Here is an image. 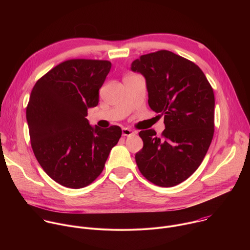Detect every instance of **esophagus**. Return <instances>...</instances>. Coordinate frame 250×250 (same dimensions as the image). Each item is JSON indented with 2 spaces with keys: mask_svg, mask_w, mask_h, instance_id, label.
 Returning a JSON list of instances; mask_svg holds the SVG:
<instances>
[{
  "mask_svg": "<svg viewBox=\"0 0 250 250\" xmlns=\"http://www.w3.org/2000/svg\"><path fill=\"white\" fill-rule=\"evenodd\" d=\"M122 132H123V135H124V136H130V135L134 134V132H133L131 129L126 128V127H124V128L122 129Z\"/></svg>",
  "mask_w": 250,
  "mask_h": 250,
  "instance_id": "34e87169",
  "label": "esophagus"
}]
</instances>
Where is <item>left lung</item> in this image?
<instances>
[{"mask_svg":"<svg viewBox=\"0 0 250 250\" xmlns=\"http://www.w3.org/2000/svg\"><path fill=\"white\" fill-rule=\"evenodd\" d=\"M146 78L148 104L164 115L161 137L141 130L144 147L135 154L140 173L160 187L182 183L198 169L212 139L215 96L203 71L168 50L141 55L131 63Z\"/></svg>","mask_w":250,"mask_h":250,"instance_id":"left-lung-1","label":"left lung"}]
</instances>
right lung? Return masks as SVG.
I'll return each instance as SVG.
<instances>
[{"label": "right lung", "instance_id": "obj_1", "mask_svg": "<svg viewBox=\"0 0 250 250\" xmlns=\"http://www.w3.org/2000/svg\"><path fill=\"white\" fill-rule=\"evenodd\" d=\"M111 67L106 60H67L32 88L26 106L31 147L45 173L64 187L90 185L121 138L120 126L104 129L86 119Z\"/></svg>", "mask_w": 250, "mask_h": 250}]
</instances>
